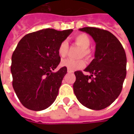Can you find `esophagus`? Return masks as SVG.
<instances>
[{"mask_svg": "<svg viewBox=\"0 0 134 134\" xmlns=\"http://www.w3.org/2000/svg\"><path fill=\"white\" fill-rule=\"evenodd\" d=\"M67 72H68V73H72V72H74V71H72V70H67Z\"/></svg>", "mask_w": 134, "mask_h": 134, "instance_id": "1", "label": "esophagus"}]
</instances>
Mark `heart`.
I'll return each instance as SVG.
<instances>
[{"mask_svg": "<svg viewBox=\"0 0 134 134\" xmlns=\"http://www.w3.org/2000/svg\"><path fill=\"white\" fill-rule=\"evenodd\" d=\"M74 40L77 44L82 49V55L88 57L90 55V52L89 51V47L91 44V41L89 36L85 34H79L75 36ZM68 50V42L67 40H63L59 44L57 49V52L61 57H64L67 53ZM61 65L67 67L68 70H76L81 69L85 67V62L83 59L80 60H74L72 59H65L61 62Z\"/></svg>", "mask_w": 134, "mask_h": 134, "instance_id": "1", "label": "heart"}]
</instances>
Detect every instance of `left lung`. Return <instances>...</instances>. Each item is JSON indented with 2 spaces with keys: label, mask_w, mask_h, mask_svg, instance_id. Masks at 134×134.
I'll list each match as a JSON object with an SVG mask.
<instances>
[{
  "label": "left lung",
  "mask_w": 134,
  "mask_h": 134,
  "mask_svg": "<svg viewBox=\"0 0 134 134\" xmlns=\"http://www.w3.org/2000/svg\"><path fill=\"white\" fill-rule=\"evenodd\" d=\"M90 34L96 42L95 59L85 69L90 75L76 71L74 93L79 102L92 110H102L120 95L126 75V55L118 39L98 28L79 29Z\"/></svg>",
  "instance_id": "left-lung-1"
}]
</instances>
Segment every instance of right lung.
<instances>
[{"label": "right lung", "instance_id": "1", "mask_svg": "<svg viewBox=\"0 0 134 134\" xmlns=\"http://www.w3.org/2000/svg\"><path fill=\"white\" fill-rule=\"evenodd\" d=\"M72 31L46 29L28 34L19 42L12 54L10 71L14 91L28 109L42 110L55 100L67 72L65 67L52 72L61 60L57 49Z\"/></svg>", "mask_w": 134, "mask_h": 134}]
</instances>
